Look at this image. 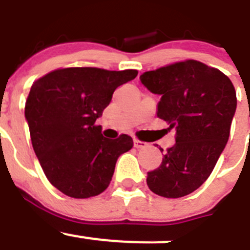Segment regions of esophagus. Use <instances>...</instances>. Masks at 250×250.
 <instances>
[{
	"label": "esophagus",
	"instance_id": "1",
	"mask_svg": "<svg viewBox=\"0 0 250 250\" xmlns=\"http://www.w3.org/2000/svg\"><path fill=\"white\" fill-rule=\"evenodd\" d=\"M133 143H134V147L136 148H145L146 146H147V143H146V142L139 141V139H134Z\"/></svg>",
	"mask_w": 250,
	"mask_h": 250
}]
</instances>
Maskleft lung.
<instances>
[{"instance_id": "obj_1", "label": "left lung", "mask_w": 250, "mask_h": 250, "mask_svg": "<svg viewBox=\"0 0 250 250\" xmlns=\"http://www.w3.org/2000/svg\"><path fill=\"white\" fill-rule=\"evenodd\" d=\"M139 80L161 96L157 116L175 129V145L147 173L148 187L166 198L190 194L207 181L226 148L237 109L234 86L223 72L194 60L145 72Z\"/></svg>"}]
</instances>
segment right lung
<instances>
[{"instance_id": "add662e5", "label": "right lung", "mask_w": 250, "mask_h": 250, "mask_svg": "<svg viewBox=\"0 0 250 250\" xmlns=\"http://www.w3.org/2000/svg\"><path fill=\"white\" fill-rule=\"evenodd\" d=\"M137 75L136 69L71 67L32 84L24 107L32 147L47 179L63 194L82 199L104 192L118 157L133 147L127 134L103 137L94 122L114 89Z\"/></svg>"}]
</instances>
